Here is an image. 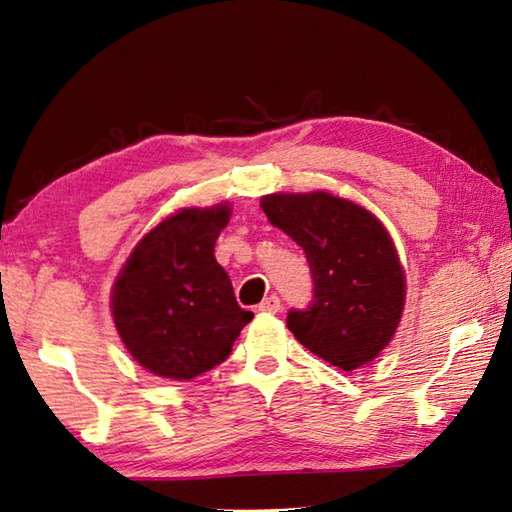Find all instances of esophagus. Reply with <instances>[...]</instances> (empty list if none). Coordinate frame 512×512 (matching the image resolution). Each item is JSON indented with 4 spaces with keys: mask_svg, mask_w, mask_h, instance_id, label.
I'll use <instances>...</instances> for the list:
<instances>
[{
    "mask_svg": "<svg viewBox=\"0 0 512 512\" xmlns=\"http://www.w3.org/2000/svg\"><path fill=\"white\" fill-rule=\"evenodd\" d=\"M258 311L278 313L280 311V298H278V295H267V298L258 304Z\"/></svg>",
    "mask_w": 512,
    "mask_h": 512,
    "instance_id": "obj_1",
    "label": "esophagus"
}]
</instances>
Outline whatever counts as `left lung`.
<instances>
[{
    "mask_svg": "<svg viewBox=\"0 0 512 512\" xmlns=\"http://www.w3.org/2000/svg\"><path fill=\"white\" fill-rule=\"evenodd\" d=\"M260 208L311 267L313 300L289 311V331L331 366H366L390 344L405 306V274L388 230L359 203L324 190L276 192Z\"/></svg>",
    "mask_w": 512,
    "mask_h": 512,
    "instance_id": "obj_1",
    "label": "left lung"
}]
</instances>
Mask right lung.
Returning <instances> with one entry per match:
<instances>
[{"mask_svg":"<svg viewBox=\"0 0 512 512\" xmlns=\"http://www.w3.org/2000/svg\"><path fill=\"white\" fill-rule=\"evenodd\" d=\"M232 208H184L133 247L111 291L122 344L157 377L188 381L219 366L254 313L236 304L214 243Z\"/></svg>","mask_w":512,"mask_h":512,"instance_id":"1","label":"right lung"}]
</instances>
